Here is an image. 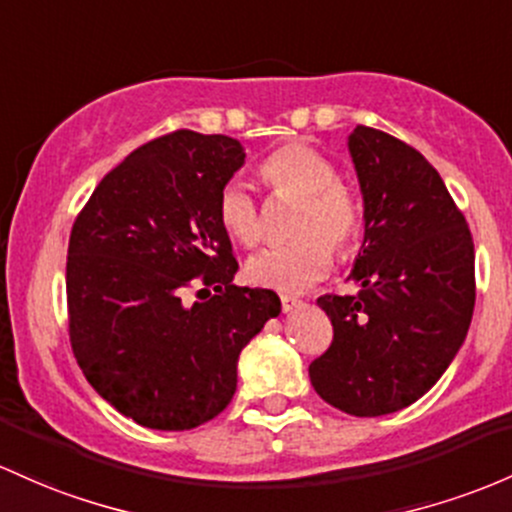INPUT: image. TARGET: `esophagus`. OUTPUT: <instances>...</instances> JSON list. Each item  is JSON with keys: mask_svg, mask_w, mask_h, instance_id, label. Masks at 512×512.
<instances>
[{"mask_svg": "<svg viewBox=\"0 0 512 512\" xmlns=\"http://www.w3.org/2000/svg\"><path fill=\"white\" fill-rule=\"evenodd\" d=\"M279 301H282V311L289 313V311H296V308L303 306V301L299 296H291V294H282L279 296Z\"/></svg>", "mask_w": 512, "mask_h": 512, "instance_id": "obj_1", "label": "esophagus"}]
</instances>
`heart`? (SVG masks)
<instances>
[{
    "instance_id": "b5f03b06",
    "label": "heart",
    "mask_w": 512,
    "mask_h": 512,
    "mask_svg": "<svg viewBox=\"0 0 512 512\" xmlns=\"http://www.w3.org/2000/svg\"><path fill=\"white\" fill-rule=\"evenodd\" d=\"M274 196L299 199L291 235L296 240L265 247L247 260L252 284L277 291H299L333 267V250L350 257L364 235V213L350 184L335 177V165L306 143H284L257 167ZM218 221L230 240L252 247L262 238L260 206L245 184L230 182L218 196Z\"/></svg>"
}]
</instances>
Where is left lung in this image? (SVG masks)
Instances as JSON below:
<instances>
[{"label":"left lung","mask_w":512,"mask_h":512,"mask_svg":"<svg viewBox=\"0 0 512 512\" xmlns=\"http://www.w3.org/2000/svg\"><path fill=\"white\" fill-rule=\"evenodd\" d=\"M364 196L355 296L318 306L333 342L308 367L325 403L357 418L411 406L445 374L476 301L474 240L435 167L403 140L357 126L350 136Z\"/></svg>","instance_id":"1"}]
</instances>
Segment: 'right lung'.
Wrapping results in <instances>:
<instances>
[{
  "mask_svg": "<svg viewBox=\"0 0 512 512\" xmlns=\"http://www.w3.org/2000/svg\"><path fill=\"white\" fill-rule=\"evenodd\" d=\"M243 162L235 138L167 133L106 174L75 218L72 352L94 391L143 428L216 418L238 386L240 350L282 311L272 289L233 284L218 196ZM194 281L202 301L187 304Z\"/></svg>",
  "mask_w": 512,
  "mask_h": 512,
  "instance_id": "right-lung-1",
  "label": "right lung"
}]
</instances>
